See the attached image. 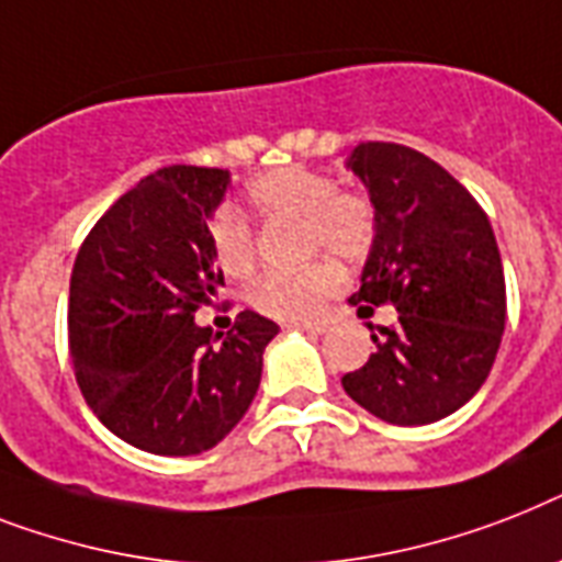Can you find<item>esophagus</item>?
Returning <instances> with one entry per match:
<instances>
[{
  "instance_id": "1",
  "label": "esophagus",
  "mask_w": 562,
  "mask_h": 562,
  "mask_svg": "<svg viewBox=\"0 0 562 562\" xmlns=\"http://www.w3.org/2000/svg\"><path fill=\"white\" fill-rule=\"evenodd\" d=\"M286 327L304 330V334H310V336H322L327 330L325 322H286Z\"/></svg>"
}]
</instances>
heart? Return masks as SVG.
I'll return each instance as SVG.
<instances>
[{"instance_id": "obj_1", "label": "heart", "mask_w": 562, "mask_h": 562, "mask_svg": "<svg viewBox=\"0 0 562 562\" xmlns=\"http://www.w3.org/2000/svg\"><path fill=\"white\" fill-rule=\"evenodd\" d=\"M246 203L258 220H304L307 246L357 260L374 240V209L362 194L339 191L334 179L307 168H276L246 188ZM211 252L226 276L246 278L255 267L252 232L237 211H220L211 223ZM339 284V269L316 260L293 272H272L252 286V304L276 318L316 316Z\"/></svg>"}]
</instances>
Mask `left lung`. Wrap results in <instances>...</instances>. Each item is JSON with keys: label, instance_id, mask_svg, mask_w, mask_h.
Wrapping results in <instances>:
<instances>
[{"label": "left lung", "instance_id": "1", "mask_svg": "<svg viewBox=\"0 0 562 562\" xmlns=\"http://www.w3.org/2000/svg\"><path fill=\"white\" fill-rule=\"evenodd\" d=\"M345 168L374 209L348 304L359 318L392 304L397 322L368 325L376 351L342 389L385 424H435L482 389L499 351L508 302L496 235L459 179L412 147L362 142Z\"/></svg>", "mask_w": 562, "mask_h": 562}]
</instances>
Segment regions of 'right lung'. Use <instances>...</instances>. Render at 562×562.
I'll return each mask as SVG.
<instances>
[{
  "instance_id": "add662e5",
  "label": "right lung",
  "mask_w": 562,
  "mask_h": 562,
  "mask_svg": "<svg viewBox=\"0 0 562 562\" xmlns=\"http://www.w3.org/2000/svg\"><path fill=\"white\" fill-rule=\"evenodd\" d=\"M232 173L173 165L95 223L69 284L80 394L112 435L154 456H200L252 406L276 322L244 310L226 336L194 322L223 284L209 223Z\"/></svg>"
}]
</instances>
